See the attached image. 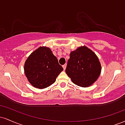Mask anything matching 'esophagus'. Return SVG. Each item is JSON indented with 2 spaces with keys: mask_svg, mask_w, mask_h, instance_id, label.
Returning a JSON list of instances; mask_svg holds the SVG:
<instances>
[{
  "mask_svg": "<svg viewBox=\"0 0 125 125\" xmlns=\"http://www.w3.org/2000/svg\"><path fill=\"white\" fill-rule=\"evenodd\" d=\"M62 66H63V69L65 70L66 69V64H63V65Z\"/></svg>",
  "mask_w": 125,
  "mask_h": 125,
  "instance_id": "1",
  "label": "esophagus"
}]
</instances>
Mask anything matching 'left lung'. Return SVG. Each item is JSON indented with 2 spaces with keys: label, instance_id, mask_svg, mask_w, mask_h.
Wrapping results in <instances>:
<instances>
[{
  "label": "left lung",
  "instance_id": "1",
  "mask_svg": "<svg viewBox=\"0 0 125 125\" xmlns=\"http://www.w3.org/2000/svg\"><path fill=\"white\" fill-rule=\"evenodd\" d=\"M65 72L73 83L89 87L99 76L101 64L94 52L83 46L71 52Z\"/></svg>",
  "mask_w": 125,
  "mask_h": 125
}]
</instances>
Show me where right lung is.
<instances>
[{
  "label": "right lung",
  "mask_w": 125,
  "mask_h": 125,
  "mask_svg": "<svg viewBox=\"0 0 125 125\" xmlns=\"http://www.w3.org/2000/svg\"><path fill=\"white\" fill-rule=\"evenodd\" d=\"M63 70L49 48L39 47L30 54L24 66L28 81L33 87L44 89L55 82Z\"/></svg>",
  "instance_id": "add662e5"
}]
</instances>
